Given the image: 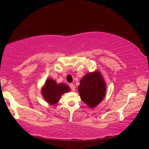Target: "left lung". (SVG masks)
Instances as JSON below:
<instances>
[{
  "mask_svg": "<svg viewBox=\"0 0 149 149\" xmlns=\"http://www.w3.org/2000/svg\"><path fill=\"white\" fill-rule=\"evenodd\" d=\"M70 91L68 85L64 83H58L56 80L48 78L41 88V94L45 100L51 105H56L60 97L65 93Z\"/></svg>",
  "mask_w": 149,
  "mask_h": 149,
  "instance_id": "8db88e82",
  "label": "left lung"
}]
</instances>
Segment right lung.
Wrapping results in <instances>:
<instances>
[{
	"label": "right lung",
	"instance_id": "right-lung-1",
	"mask_svg": "<svg viewBox=\"0 0 149 149\" xmlns=\"http://www.w3.org/2000/svg\"><path fill=\"white\" fill-rule=\"evenodd\" d=\"M79 95L89 108L97 107L105 97L107 91L104 77L99 70L87 73L80 81L78 86Z\"/></svg>",
	"mask_w": 149,
	"mask_h": 149
}]
</instances>
